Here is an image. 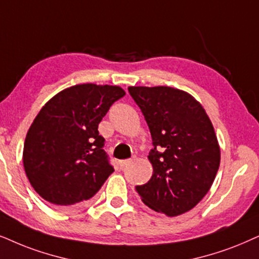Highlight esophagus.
Returning <instances> with one entry per match:
<instances>
[{"mask_svg": "<svg viewBox=\"0 0 259 259\" xmlns=\"http://www.w3.org/2000/svg\"><path fill=\"white\" fill-rule=\"evenodd\" d=\"M131 163H132V159H123V160H120L119 165H120V167H121V169H125V167Z\"/></svg>", "mask_w": 259, "mask_h": 259, "instance_id": "obj_1", "label": "esophagus"}]
</instances>
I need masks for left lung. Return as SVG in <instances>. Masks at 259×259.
Returning <instances> with one entry per match:
<instances>
[{"instance_id":"left-lung-1","label":"left lung","mask_w":259,"mask_h":259,"mask_svg":"<svg viewBox=\"0 0 259 259\" xmlns=\"http://www.w3.org/2000/svg\"><path fill=\"white\" fill-rule=\"evenodd\" d=\"M152 137L150 181L136 190L151 209L177 217L210 189L220 147L209 117L190 94L170 87H130Z\"/></svg>"}]
</instances>
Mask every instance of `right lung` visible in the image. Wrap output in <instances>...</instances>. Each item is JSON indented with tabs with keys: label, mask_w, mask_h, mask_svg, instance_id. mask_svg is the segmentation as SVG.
I'll return each instance as SVG.
<instances>
[{
	"label": "right lung",
	"mask_w": 259,
	"mask_h": 259,
	"mask_svg": "<svg viewBox=\"0 0 259 259\" xmlns=\"http://www.w3.org/2000/svg\"><path fill=\"white\" fill-rule=\"evenodd\" d=\"M116 85L64 89L42 107L27 132L23 166L34 190L56 207H76L95 195L114 171L99 123L115 101Z\"/></svg>",
	"instance_id": "obj_1"
}]
</instances>
